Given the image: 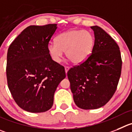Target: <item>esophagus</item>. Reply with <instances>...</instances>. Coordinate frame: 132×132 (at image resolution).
Listing matches in <instances>:
<instances>
[{
	"instance_id": "obj_1",
	"label": "esophagus",
	"mask_w": 132,
	"mask_h": 132,
	"mask_svg": "<svg viewBox=\"0 0 132 132\" xmlns=\"http://www.w3.org/2000/svg\"><path fill=\"white\" fill-rule=\"evenodd\" d=\"M64 68H65V72H66V73L68 72V71L69 69H70V67H69V66H65Z\"/></svg>"
}]
</instances>
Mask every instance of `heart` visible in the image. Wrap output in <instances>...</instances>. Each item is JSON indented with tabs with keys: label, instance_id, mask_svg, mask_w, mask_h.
Listing matches in <instances>:
<instances>
[{
	"label": "heart",
	"instance_id": "b5f03b06",
	"mask_svg": "<svg viewBox=\"0 0 132 132\" xmlns=\"http://www.w3.org/2000/svg\"><path fill=\"white\" fill-rule=\"evenodd\" d=\"M94 46V38L90 32L83 30H68L56 36V43H50L47 50L54 62L59 63L64 52L75 64L85 62L90 56Z\"/></svg>",
	"mask_w": 132,
	"mask_h": 132
}]
</instances>
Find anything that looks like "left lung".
<instances>
[{
  "mask_svg": "<svg viewBox=\"0 0 132 132\" xmlns=\"http://www.w3.org/2000/svg\"><path fill=\"white\" fill-rule=\"evenodd\" d=\"M91 29L95 38L92 53L67 73L75 103L83 109H98L110 100L117 88L122 64L115 41L100 27Z\"/></svg>",
  "mask_w": 132,
  "mask_h": 132,
  "instance_id": "1",
  "label": "left lung"
}]
</instances>
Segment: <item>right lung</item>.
<instances>
[{"label": "right lung", "instance_id": "1", "mask_svg": "<svg viewBox=\"0 0 132 132\" xmlns=\"http://www.w3.org/2000/svg\"><path fill=\"white\" fill-rule=\"evenodd\" d=\"M56 25L29 26L8 48V88L16 103L30 113H42L51 109L55 90L66 77L64 66L54 62L47 50Z\"/></svg>", "mask_w": 132, "mask_h": 132}]
</instances>
